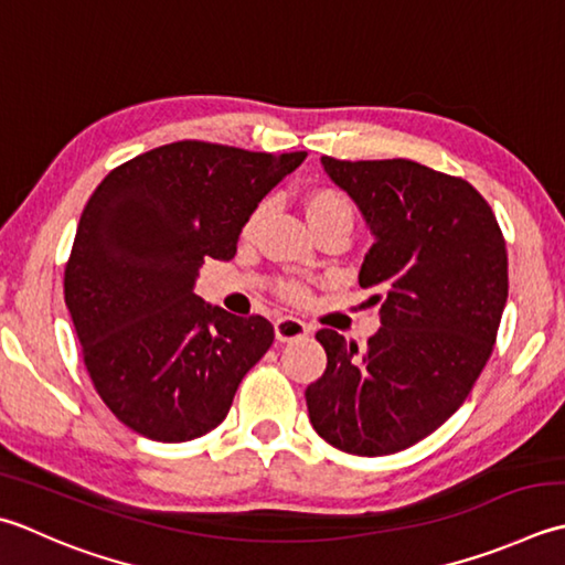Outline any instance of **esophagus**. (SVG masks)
<instances>
[{"mask_svg": "<svg viewBox=\"0 0 565 565\" xmlns=\"http://www.w3.org/2000/svg\"><path fill=\"white\" fill-rule=\"evenodd\" d=\"M274 333L276 340L279 342H291L311 333V326L303 323L301 318H294V316H281L274 320Z\"/></svg>", "mask_w": 565, "mask_h": 565, "instance_id": "obj_1", "label": "esophagus"}]
</instances>
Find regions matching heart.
Instances as JSON below:
<instances>
[{"mask_svg": "<svg viewBox=\"0 0 565 565\" xmlns=\"http://www.w3.org/2000/svg\"><path fill=\"white\" fill-rule=\"evenodd\" d=\"M264 213H267V203H262L252 210V215L245 223V235H252L257 225L262 223ZM306 215L311 220V225H326V223H345L352 227V220H355V207H352L350 198L338 191V188H316L306 195ZM281 294L291 301H303L308 298V289L301 281H284L281 284Z\"/></svg>", "mask_w": 565, "mask_h": 565, "instance_id": "b5f03b06", "label": "heart"}]
</instances>
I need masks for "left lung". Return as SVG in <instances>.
<instances>
[{"label":"left lung","mask_w":565,"mask_h":565,"mask_svg":"<svg viewBox=\"0 0 565 565\" xmlns=\"http://www.w3.org/2000/svg\"><path fill=\"white\" fill-rule=\"evenodd\" d=\"M362 210L374 245L360 286L380 303L367 350L323 328V377L308 384L316 434L352 456L418 444L468 399L510 291L507 245L475 188L408 159H320Z\"/></svg>","instance_id":"left-lung-1"}]
</instances>
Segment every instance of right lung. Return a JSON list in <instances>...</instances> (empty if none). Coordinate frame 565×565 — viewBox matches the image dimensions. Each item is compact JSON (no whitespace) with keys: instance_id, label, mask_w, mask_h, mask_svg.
Segmentation results:
<instances>
[{"instance_id":"add662e5","label":"right lung","mask_w":565,"mask_h":565,"mask_svg":"<svg viewBox=\"0 0 565 565\" xmlns=\"http://www.w3.org/2000/svg\"><path fill=\"white\" fill-rule=\"evenodd\" d=\"M303 159L185 139L95 188L65 264V306L95 392L139 436H205L271 348L267 318L210 306L193 284L207 257H235L252 210Z\"/></svg>"}]
</instances>
